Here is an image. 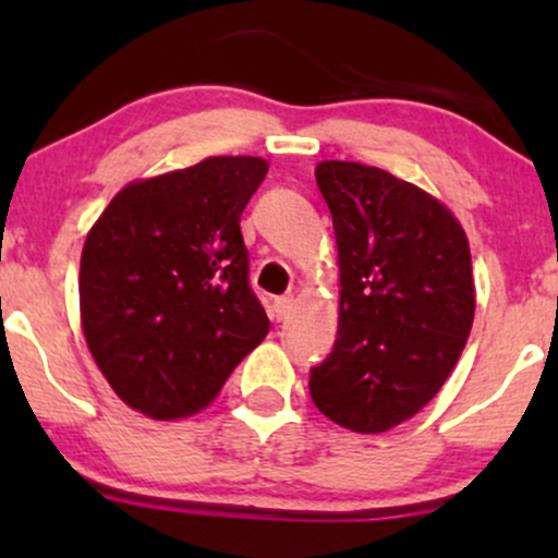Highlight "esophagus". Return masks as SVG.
Returning a JSON list of instances; mask_svg holds the SVG:
<instances>
[{
  "instance_id": "obj_1",
  "label": "esophagus",
  "mask_w": 558,
  "mask_h": 558,
  "mask_svg": "<svg viewBox=\"0 0 558 558\" xmlns=\"http://www.w3.org/2000/svg\"><path fill=\"white\" fill-rule=\"evenodd\" d=\"M293 304H296V301H293V296H280V299H275V301H272L275 317H278L280 323H283V319H286L288 315H291Z\"/></svg>"
}]
</instances>
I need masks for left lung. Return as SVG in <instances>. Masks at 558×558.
<instances>
[{
    "mask_svg": "<svg viewBox=\"0 0 558 558\" xmlns=\"http://www.w3.org/2000/svg\"><path fill=\"white\" fill-rule=\"evenodd\" d=\"M315 178L341 299L336 349L310 393L345 430L386 433L427 407L462 356L475 319L470 241L444 202L388 170L325 159Z\"/></svg>",
    "mask_w": 558,
    "mask_h": 558,
    "instance_id": "obj_1",
    "label": "left lung"
}]
</instances>
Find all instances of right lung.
<instances>
[{
    "label": "right lung",
    "mask_w": 558,
    "mask_h": 558,
    "mask_svg": "<svg viewBox=\"0 0 558 558\" xmlns=\"http://www.w3.org/2000/svg\"><path fill=\"white\" fill-rule=\"evenodd\" d=\"M262 157H207L118 191L81 254V328L120 401L151 420L196 414L270 319L248 288L241 213Z\"/></svg>",
    "instance_id": "1"
}]
</instances>
